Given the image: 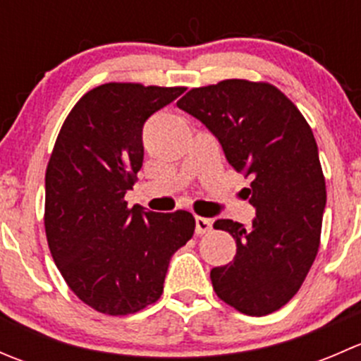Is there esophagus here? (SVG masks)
Here are the masks:
<instances>
[{
  "label": "esophagus",
  "instance_id": "obj_1",
  "mask_svg": "<svg viewBox=\"0 0 361 361\" xmlns=\"http://www.w3.org/2000/svg\"><path fill=\"white\" fill-rule=\"evenodd\" d=\"M211 228H213V221H211L209 218L195 216V234H199V235L207 234Z\"/></svg>",
  "mask_w": 361,
  "mask_h": 361
}]
</instances>
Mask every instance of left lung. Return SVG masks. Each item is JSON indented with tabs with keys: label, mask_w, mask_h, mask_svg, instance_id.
I'll return each instance as SVG.
<instances>
[{
	"label": "left lung",
	"mask_w": 361,
	"mask_h": 361,
	"mask_svg": "<svg viewBox=\"0 0 361 361\" xmlns=\"http://www.w3.org/2000/svg\"><path fill=\"white\" fill-rule=\"evenodd\" d=\"M178 108L201 120L228 164L251 178V227L216 220L235 239V257L211 271L218 297L250 316L286 304L304 283L319 248L325 178L318 145L297 106L271 83L224 80L192 89Z\"/></svg>",
	"instance_id": "obj_1"
}]
</instances>
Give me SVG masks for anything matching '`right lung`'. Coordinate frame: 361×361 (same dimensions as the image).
<instances>
[{
  "mask_svg": "<svg viewBox=\"0 0 361 361\" xmlns=\"http://www.w3.org/2000/svg\"><path fill=\"white\" fill-rule=\"evenodd\" d=\"M185 87L104 83L69 111L45 174V232L73 293L123 316L159 300L169 260L194 235L192 213L129 207L143 166V126Z\"/></svg>",
  "mask_w": 361,
  "mask_h": 361,
  "instance_id": "add662e5",
  "label": "right lung"
}]
</instances>
